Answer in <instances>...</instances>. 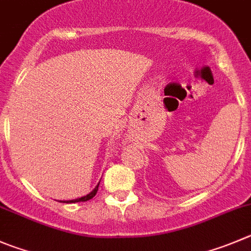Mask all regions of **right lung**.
<instances>
[{
  "instance_id": "obj_1",
  "label": "right lung",
  "mask_w": 251,
  "mask_h": 251,
  "mask_svg": "<svg viewBox=\"0 0 251 251\" xmlns=\"http://www.w3.org/2000/svg\"><path fill=\"white\" fill-rule=\"evenodd\" d=\"M100 183V182H99ZM98 188H99V184H98L97 187H95V188L93 189V191L90 192V193L89 194H86V196H84V197H81V198H76V200H72V201H67V202L65 203H76V202H86V201H89V200H91V198H93L94 196H95V194H97V192H98Z\"/></svg>"
}]
</instances>
